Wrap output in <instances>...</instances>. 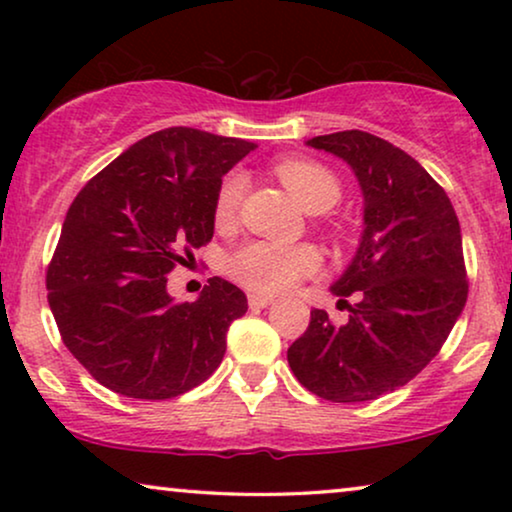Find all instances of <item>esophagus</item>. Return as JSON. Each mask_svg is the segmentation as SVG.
Here are the masks:
<instances>
[{
  "instance_id": "34e87169",
  "label": "esophagus",
  "mask_w": 512,
  "mask_h": 512,
  "mask_svg": "<svg viewBox=\"0 0 512 512\" xmlns=\"http://www.w3.org/2000/svg\"><path fill=\"white\" fill-rule=\"evenodd\" d=\"M268 305H272V298L258 296V293H249V307H254V310H261V307H268Z\"/></svg>"
}]
</instances>
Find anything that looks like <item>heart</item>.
Instances as JSON below:
<instances>
[{
  "mask_svg": "<svg viewBox=\"0 0 512 512\" xmlns=\"http://www.w3.org/2000/svg\"><path fill=\"white\" fill-rule=\"evenodd\" d=\"M282 184L303 202L310 212H326L340 200L342 186L331 167L310 158H282L275 165ZM247 179L242 172H230L221 181L214 198V223L219 228L233 226L240 212ZM228 275L244 289L275 296L321 268V254L312 244H277L249 240L230 251Z\"/></svg>",
  "mask_w": 512,
  "mask_h": 512,
  "instance_id": "b5f03b06",
  "label": "heart"
}]
</instances>
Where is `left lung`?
Masks as SVG:
<instances>
[{
	"instance_id": "8db88e82",
	"label": "left lung",
	"mask_w": 512,
	"mask_h": 512,
	"mask_svg": "<svg viewBox=\"0 0 512 512\" xmlns=\"http://www.w3.org/2000/svg\"><path fill=\"white\" fill-rule=\"evenodd\" d=\"M307 146L352 167L363 191V235L331 286L347 324L312 310L286 352L307 391L333 403L375 401L422 373L457 324L468 279L461 228L443 186L415 158L363 130L312 137ZM357 293L349 306L342 297Z\"/></svg>"
}]
</instances>
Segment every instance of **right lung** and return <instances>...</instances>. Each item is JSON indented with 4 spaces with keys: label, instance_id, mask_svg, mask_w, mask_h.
I'll return each instance as SVG.
<instances>
[{
    "label": "right lung",
    "instance_id": "add662e5",
    "mask_svg": "<svg viewBox=\"0 0 512 512\" xmlns=\"http://www.w3.org/2000/svg\"><path fill=\"white\" fill-rule=\"evenodd\" d=\"M254 149L165 128L111 160L69 205L46 272L48 305L65 347L107 389L165 401L219 368L247 296L212 277L198 300L174 303L167 275L212 240L223 174Z\"/></svg>",
    "mask_w": 512,
    "mask_h": 512
}]
</instances>
